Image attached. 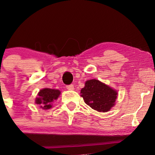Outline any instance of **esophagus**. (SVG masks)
Returning <instances> with one entry per match:
<instances>
[{"label": "esophagus", "mask_w": 155, "mask_h": 155, "mask_svg": "<svg viewBox=\"0 0 155 155\" xmlns=\"http://www.w3.org/2000/svg\"><path fill=\"white\" fill-rule=\"evenodd\" d=\"M66 88H67L68 90H73L74 89V85H67V86H66Z\"/></svg>", "instance_id": "esophagus-1"}]
</instances>
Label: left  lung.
I'll use <instances>...</instances> for the list:
<instances>
[{
  "label": "left lung",
  "mask_w": 155,
  "mask_h": 155,
  "mask_svg": "<svg viewBox=\"0 0 155 155\" xmlns=\"http://www.w3.org/2000/svg\"><path fill=\"white\" fill-rule=\"evenodd\" d=\"M80 93L85 103L98 112L109 111L117 97V91L97 79L86 81Z\"/></svg>",
  "instance_id": "8db88e82"
}]
</instances>
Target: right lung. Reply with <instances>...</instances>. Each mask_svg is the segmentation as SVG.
Listing matches in <instances>:
<instances>
[{
  "instance_id": "right-lung-1",
  "label": "right lung",
  "mask_w": 155,
  "mask_h": 155,
  "mask_svg": "<svg viewBox=\"0 0 155 155\" xmlns=\"http://www.w3.org/2000/svg\"><path fill=\"white\" fill-rule=\"evenodd\" d=\"M61 94V91L58 89L43 88L40 90L35 99V104L40 105V107L44 110L50 109L52 107L53 102L58 98Z\"/></svg>"
}]
</instances>
